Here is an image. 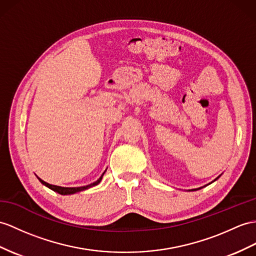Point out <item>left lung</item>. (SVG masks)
I'll return each mask as SVG.
<instances>
[{
    "label": "left lung",
    "instance_id": "8db88e82",
    "mask_svg": "<svg viewBox=\"0 0 256 256\" xmlns=\"http://www.w3.org/2000/svg\"><path fill=\"white\" fill-rule=\"evenodd\" d=\"M220 176H218V177H217V178H216V179H215V180H214V182H216V180H217V179H218V178H220ZM212 182H210V184H212ZM208 184H205V186H208ZM204 186H201V188H198V189H192V190H189V191H196V190H200V189H202V188H204Z\"/></svg>",
    "mask_w": 256,
    "mask_h": 256
}]
</instances>
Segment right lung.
I'll return each instance as SVG.
<instances>
[{
    "label": "right lung",
    "mask_w": 256,
    "mask_h": 256,
    "mask_svg": "<svg viewBox=\"0 0 256 256\" xmlns=\"http://www.w3.org/2000/svg\"><path fill=\"white\" fill-rule=\"evenodd\" d=\"M105 172H106V170H105ZM105 172L102 174V176L100 177V178L96 180V182H92V184H88V186H72V188H68V186H60L50 184H48V182H43V180L40 179L39 177H38V179L40 180V182H41L42 184H44L46 186H48V188H50L51 190L60 193V194H62V196H68V194H74V193H78V192H81V191L88 190L89 188H92V186H98L100 182H101V180H102V178H103V175L105 174Z\"/></svg>",
    "instance_id": "right-lung-1"
}]
</instances>
